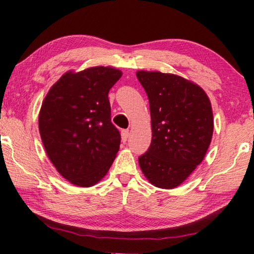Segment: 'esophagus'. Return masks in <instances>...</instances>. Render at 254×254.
<instances>
[{
    "instance_id": "1",
    "label": "esophagus",
    "mask_w": 254,
    "mask_h": 254,
    "mask_svg": "<svg viewBox=\"0 0 254 254\" xmlns=\"http://www.w3.org/2000/svg\"><path fill=\"white\" fill-rule=\"evenodd\" d=\"M128 136H129V131L126 130V129L121 130V141H123L124 143H126V142H127Z\"/></svg>"
}]
</instances>
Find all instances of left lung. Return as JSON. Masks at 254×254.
Returning a JSON list of instances; mask_svg holds the SVG:
<instances>
[{
  "label": "left lung",
  "instance_id": "8db88e82",
  "mask_svg": "<svg viewBox=\"0 0 254 254\" xmlns=\"http://www.w3.org/2000/svg\"><path fill=\"white\" fill-rule=\"evenodd\" d=\"M151 116V144L138 157L149 182L175 189L203 161L214 130L209 98L199 85L173 74L137 71Z\"/></svg>",
  "mask_w": 254,
  "mask_h": 254
}]
</instances>
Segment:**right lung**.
<instances>
[{
	"label": "right lung",
	"mask_w": 254,
	"mask_h": 254,
	"mask_svg": "<svg viewBox=\"0 0 254 254\" xmlns=\"http://www.w3.org/2000/svg\"><path fill=\"white\" fill-rule=\"evenodd\" d=\"M123 72L111 67L68 71L45 97L39 131L48 158L76 186L90 187L106 175L120 147L111 123L109 91Z\"/></svg>",
	"instance_id": "1"
}]
</instances>
